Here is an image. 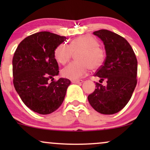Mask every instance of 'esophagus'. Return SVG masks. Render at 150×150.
<instances>
[{
	"label": "esophagus",
	"mask_w": 150,
	"mask_h": 150,
	"mask_svg": "<svg viewBox=\"0 0 150 150\" xmlns=\"http://www.w3.org/2000/svg\"><path fill=\"white\" fill-rule=\"evenodd\" d=\"M71 82L74 84H82V82H83V81L82 80H72Z\"/></svg>",
	"instance_id": "esophagus-1"
}]
</instances>
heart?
I'll list each match as a JSON object with an SVG mask.
<instances>
[{
  "label": "heart",
  "mask_w": 150,
  "mask_h": 150,
  "mask_svg": "<svg viewBox=\"0 0 150 150\" xmlns=\"http://www.w3.org/2000/svg\"><path fill=\"white\" fill-rule=\"evenodd\" d=\"M77 62L70 63L61 71L62 76L71 80H77L87 74L89 68L92 70L99 69L106 59L104 49L94 37L82 35L73 39L69 45L61 44L53 51V56L58 63L64 65L77 53Z\"/></svg>",
  "instance_id": "1"
}]
</instances>
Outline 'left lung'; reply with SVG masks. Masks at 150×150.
<instances>
[{
    "label": "left lung",
    "instance_id": "obj_1",
    "mask_svg": "<svg viewBox=\"0 0 150 150\" xmlns=\"http://www.w3.org/2000/svg\"><path fill=\"white\" fill-rule=\"evenodd\" d=\"M93 34L104 43L106 55L104 65L94 75L101 81L106 80L107 85L96 82L97 88L87 99L97 112L114 114L128 104L137 85V58L131 46L121 36L107 30Z\"/></svg>",
    "mask_w": 150,
    "mask_h": 150
}]
</instances>
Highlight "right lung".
I'll return each instance as SVG.
<instances>
[{"label":"right lung","mask_w":150,"mask_h":150,"mask_svg":"<svg viewBox=\"0 0 150 150\" xmlns=\"http://www.w3.org/2000/svg\"><path fill=\"white\" fill-rule=\"evenodd\" d=\"M66 37L49 32L33 34L20 43L13 58V85L24 104L39 114H49L61 106L70 80L60 78L53 56ZM52 82H50V80Z\"/></svg>","instance_id":"right-lung-1"}]
</instances>
